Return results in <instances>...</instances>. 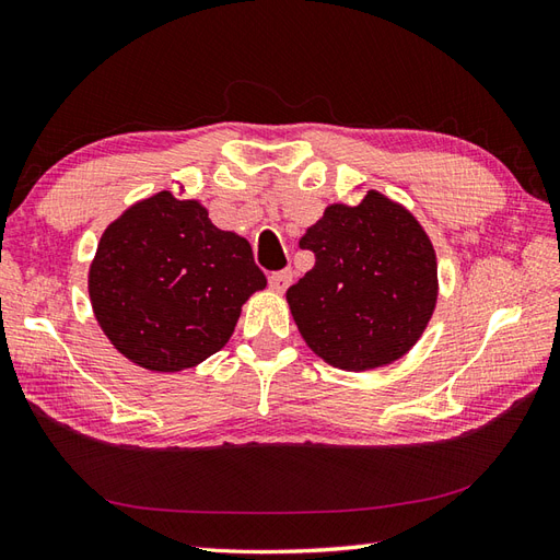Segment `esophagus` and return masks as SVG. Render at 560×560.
Instances as JSON below:
<instances>
[{
	"instance_id": "esophagus-1",
	"label": "esophagus",
	"mask_w": 560,
	"mask_h": 560,
	"mask_svg": "<svg viewBox=\"0 0 560 560\" xmlns=\"http://www.w3.org/2000/svg\"><path fill=\"white\" fill-rule=\"evenodd\" d=\"M290 282H292V270H280V273H273L268 278L270 290L278 292V294H282L287 287H290Z\"/></svg>"
}]
</instances>
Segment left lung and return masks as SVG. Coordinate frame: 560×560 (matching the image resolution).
Wrapping results in <instances>:
<instances>
[{
	"instance_id": "1",
	"label": "left lung",
	"mask_w": 560,
	"mask_h": 560,
	"mask_svg": "<svg viewBox=\"0 0 560 560\" xmlns=\"http://www.w3.org/2000/svg\"><path fill=\"white\" fill-rule=\"evenodd\" d=\"M299 247L315 254V266L287 301L317 355L362 372L412 349L435 308L438 266L410 211L370 190L358 207H327Z\"/></svg>"
}]
</instances>
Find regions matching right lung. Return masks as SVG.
Instances as JSON below:
<instances>
[{"mask_svg":"<svg viewBox=\"0 0 560 560\" xmlns=\"http://www.w3.org/2000/svg\"><path fill=\"white\" fill-rule=\"evenodd\" d=\"M266 287L245 237L219 231L170 190L105 229L89 270L96 320L136 365L178 372L221 351L245 301Z\"/></svg>","mask_w":560,"mask_h":560,"instance_id":"1","label":"right lung"}]
</instances>
